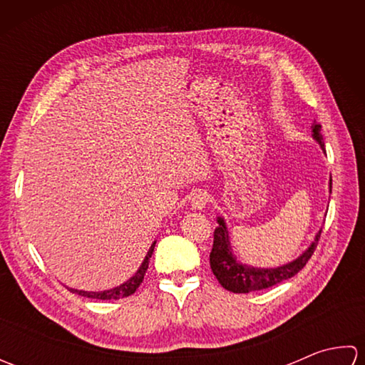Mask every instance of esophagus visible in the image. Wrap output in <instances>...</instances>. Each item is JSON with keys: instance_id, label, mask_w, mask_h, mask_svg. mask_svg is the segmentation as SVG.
Returning a JSON list of instances; mask_svg holds the SVG:
<instances>
[{"instance_id": "34e87169", "label": "esophagus", "mask_w": 365, "mask_h": 365, "mask_svg": "<svg viewBox=\"0 0 365 365\" xmlns=\"http://www.w3.org/2000/svg\"><path fill=\"white\" fill-rule=\"evenodd\" d=\"M191 202L196 210H202V208H205L208 205V202H210V196H208L205 191H197L192 195Z\"/></svg>"}]
</instances>
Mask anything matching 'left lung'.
Returning a JSON list of instances; mask_svg holds the SVG:
<instances>
[{
	"label": "left lung",
	"instance_id": "8db88e82",
	"mask_svg": "<svg viewBox=\"0 0 365 365\" xmlns=\"http://www.w3.org/2000/svg\"><path fill=\"white\" fill-rule=\"evenodd\" d=\"M322 125L320 123H314L312 125V135L320 143V145L324 149L323 136L320 133ZM332 188V180L329 183ZM220 227L215 230L213 235V247L210 252V267L213 274L218 279L220 284L224 289L234 293H250L255 290L268 289V287H273L279 282L285 281V279H290L298 273L299 269L304 268L309 259L312 257L317 245H319V240L322 235V230L317 234L315 242L311 245V247L298 257L293 260L289 265L271 268V269H260V268H250L246 265H240L232 257L230 252V243H229V235L226 230V224L220 218Z\"/></svg>",
	"mask_w": 365,
	"mask_h": 365
}]
</instances>
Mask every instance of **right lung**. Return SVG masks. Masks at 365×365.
<instances>
[{
	"mask_svg": "<svg viewBox=\"0 0 365 365\" xmlns=\"http://www.w3.org/2000/svg\"><path fill=\"white\" fill-rule=\"evenodd\" d=\"M153 247H155V243L152 245L149 254H147V257H145V260L143 263V267L139 268L138 273L133 277H131L130 281H127L125 284L115 287V289H111V290H105V292H83V290H73V289H68V290L73 292V293H78V294H81V297L94 298V299H120V298L130 297V294H133L136 292L138 287L141 285V282H143L145 271H147V268H149V260L152 257Z\"/></svg>",
	"mask_w": 365,
	"mask_h": 365,
	"instance_id": "obj_1",
	"label": "right lung"
}]
</instances>
